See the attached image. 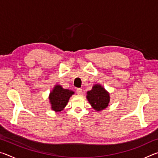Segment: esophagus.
Segmentation results:
<instances>
[{"label":"esophagus","mask_w":158,"mask_h":158,"mask_svg":"<svg viewBox=\"0 0 158 158\" xmlns=\"http://www.w3.org/2000/svg\"><path fill=\"white\" fill-rule=\"evenodd\" d=\"M77 93L78 95H81L82 93V89H79V88H78V89H77Z\"/></svg>","instance_id":"1"}]
</instances>
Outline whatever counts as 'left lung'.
I'll list each match as a JSON object with an SVG mask.
<instances>
[{"instance_id": "8db88e82", "label": "left lung", "mask_w": 158, "mask_h": 158, "mask_svg": "<svg viewBox=\"0 0 158 158\" xmlns=\"http://www.w3.org/2000/svg\"><path fill=\"white\" fill-rule=\"evenodd\" d=\"M86 98L95 110L100 111L106 109L110 101L109 93L100 84H95L87 92Z\"/></svg>"}]
</instances>
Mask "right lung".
I'll return each instance as SVG.
<instances>
[{
    "label": "right lung",
    "mask_w": 158,
    "mask_h": 158,
    "mask_svg": "<svg viewBox=\"0 0 158 158\" xmlns=\"http://www.w3.org/2000/svg\"><path fill=\"white\" fill-rule=\"evenodd\" d=\"M74 93L73 90L64 89L61 85H56L49 97L52 110L56 112L62 111L68 104L69 98Z\"/></svg>",
    "instance_id": "add662e5"
}]
</instances>
